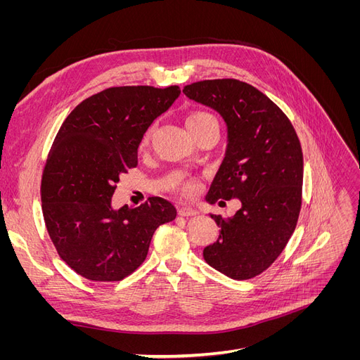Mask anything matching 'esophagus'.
Here are the masks:
<instances>
[{"label":"esophagus","mask_w":360,"mask_h":360,"mask_svg":"<svg viewBox=\"0 0 360 360\" xmlns=\"http://www.w3.org/2000/svg\"><path fill=\"white\" fill-rule=\"evenodd\" d=\"M179 214H181V216H195V214H198V210L193 209V207H189V205H181V207H179Z\"/></svg>","instance_id":"esophagus-1"}]
</instances>
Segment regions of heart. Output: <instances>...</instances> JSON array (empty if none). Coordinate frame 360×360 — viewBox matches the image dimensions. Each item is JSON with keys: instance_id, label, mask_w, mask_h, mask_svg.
Masks as SVG:
<instances>
[{"instance_id": "b5f03b06", "label": "heart", "mask_w": 360, "mask_h": 360, "mask_svg": "<svg viewBox=\"0 0 360 360\" xmlns=\"http://www.w3.org/2000/svg\"><path fill=\"white\" fill-rule=\"evenodd\" d=\"M209 124H217V120L204 111H197L188 117V129H198V127H204ZM193 183H186L184 184V192H192L193 191Z\"/></svg>"}]
</instances>
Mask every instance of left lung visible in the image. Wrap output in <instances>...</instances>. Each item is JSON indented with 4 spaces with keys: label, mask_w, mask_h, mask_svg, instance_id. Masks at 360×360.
Instances as JSON below:
<instances>
[{
    "label": "left lung",
    "mask_w": 360,
    "mask_h": 360,
    "mask_svg": "<svg viewBox=\"0 0 360 360\" xmlns=\"http://www.w3.org/2000/svg\"><path fill=\"white\" fill-rule=\"evenodd\" d=\"M183 93L214 110L226 126L224 160L205 201L242 204L234 216L210 213L221 231L202 257L228 278L250 279L281 255L296 228L303 181L299 138L287 115L246 82L200 81Z\"/></svg>",
    "instance_id": "obj_1"
}]
</instances>
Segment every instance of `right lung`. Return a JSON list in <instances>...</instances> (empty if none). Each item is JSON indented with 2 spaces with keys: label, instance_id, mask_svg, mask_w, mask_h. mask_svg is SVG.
<instances>
[{
  "label": "right lung",
  "instance_id": "obj_1",
  "mask_svg": "<svg viewBox=\"0 0 360 360\" xmlns=\"http://www.w3.org/2000/svg\"><path fill=\"white\" fill-rule=\"evenodd\" d=\"M177 85L114 86L81 102L64 120L41 177V209L58 255L90 281H122L147 257L158 226L176 219L153 197L114 209L122 174L138 165L147 129L179 99Z\"/></svg>",
  "mask_w": 360,
  "mask_h": 360
}]
</instances>
